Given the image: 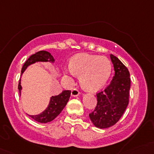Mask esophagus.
<instances>
[{"label": "esophagus", "instance_id": "34e87169", "mask_svg": "<svg viewBox=\"0 0 154 154\" xmlns=\"http://www.w3.org/2000/svg\"><path fill=\"white\" fill-rule=\"evenodd\" d=\"M79 94H80V91H79V90L77 89V88H74V89L71 91V95L74 96V97H77Z\"/></svg>", "mask_w": 154, "mask_h": 154}]
</instances>
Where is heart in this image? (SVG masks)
Here are the masks:
<instances>
[{"label": "heart", "mask_w": 154, "mask_h": 154, "mask_svg": "<svg viewBox=\"0 0 154 154\" xmlns=\"http://www.w3.org/2000/svg\"><path fill=\"white\" fill-rule=\"evenodd\" d=\"M68 71L71 75H80V83L88 91H97L108 81L112 64L106 57L81 54L73 57Z\"/></svg>", "instance_id": "obj_1"}]
</instances>
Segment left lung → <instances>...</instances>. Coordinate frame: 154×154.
Here are the masks:
<instances>
[{"instance_id":"8db88e82","label":"left lung","mask_w":154,"mask_h":154,"mask_svg":"<svg viewBox=\"0 0 154 154\" xmlns=\"http://www.w3.org/2000/svg\"><path fill=\"white\" fill-rule=\"evenodd\" d=\"M110 58L115 75L106 88L97 94V105L89 113L93 125L100 129L108 128L117 123L129 103L130 72L116 56L110 54Z\"/></svg>"}]
</instances>
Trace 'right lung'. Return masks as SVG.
Here are the masks:
<instances>
[{
    "mask_svg": "<svg viewBox=\"0 0 154 154\" xmlns=\"http://www.w3.org/2000/svg\"><path fill=\"white\" fill-rule=\"evenodd\" d=\"M36 62H50V63H54V59L53 56L49 52L45 51H41L35 53V54H32V56L27 59V61L24 63V66L21 68V74L24 73L26 68L30 66L31 64L36 63ZM19 93L21 94V79L19 80L18 86ZM71 96V91L70 90H64L62 91L60 94L55 96H52L50 100V103L44 112L38 114L37 116H29V117L32 118L36 122L39 123H48L54 120L57 116L60 115V113L63 111L64 107L67 104L69 97Z\"/></svg>",
    "mask_w": 154,
    "mask_h": 154,
    "instance_id": "1",
    "label": "right lung"
}]
</instances>
